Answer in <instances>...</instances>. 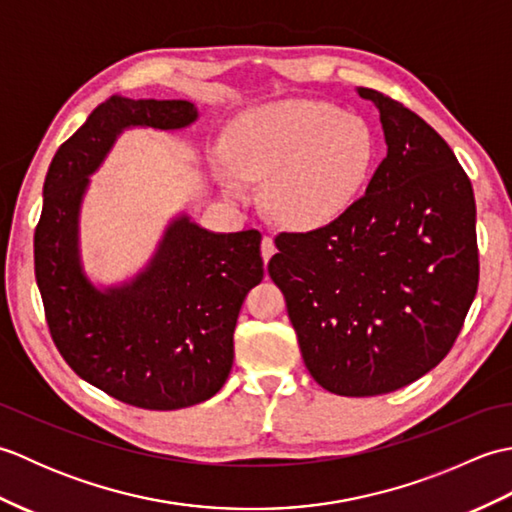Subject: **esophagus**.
<instances>
[{
	"instance_id": "1",
	"label": "esophagus",
	"mask_w": 512,
	"mask_h": 512,
	"mask_svg": "<svg viewBox=\"0 0 512 512\" xmlns=\"http://www.w3.org/2000/svg\"><path fill=\"white\" fill-rule=\"evenodd\" d=\"M275 239L273 237H268V235H264V239H262V257H264V262L268 264V259L275 255Z\"/></svg>"
}]
</instances>
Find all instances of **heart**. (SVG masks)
Masks as SVG:
<instances>
[{
    "mask_svg": "<svg viewBox=\"0 0 512 512\" xmlns=\"http://www.w3.org/2000/svg\"><path fill=\"white\" fill-rule=\"evenodd\" d=\"M217 178L244 200V180H268V209L292 228H321L350 209L374 162L369 127L317 101H277L228 129Z\"/></svg>",
    "mask_w": 512,
    "mask_h": 512,
    "instance_id": "obj_1",
    "label": "heart"
}]
</instances>
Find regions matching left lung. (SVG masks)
<instances>
[{
    "label": "left lung",
    "mask_w": 512,
    "mask_h": 512,
    "mask_svg": "<svg viewBox=\"0 0 512 512\" xmlns=\"http://www.w3.org/2000/svg\"><path fill=\"white\" fill-rule=\"evenodd\" d=\"M387 156L339 220L281 233L268 273L303 363L339 396H378L436 367L458 339L480 262L471 180L444 138L369 88Z\"/></svg>",
    "instance_id": "left-lung-1"
}]
</instances>
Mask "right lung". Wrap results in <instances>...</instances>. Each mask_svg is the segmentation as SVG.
<instances>
[{"label": "right lung", "instance_id": "1", "mask_svg": "<svg viewBox=\"0 0 512 512\" xmlns=\"http://www.w3.org/2000/svg\"><path fill=\"white\" fill-rule=\"evenodd\" d=\"M191 101L110 96L54 154L35 231V277L54 345L85 383L127 405L171 411L222 389L248 290L264 277L259 231L213 233L173 215L147 264L116 284L85 273L81 206L127 129L180 132Z\"/></svg>", "mask_w": 512, "mask_h": 512}]
</instances>
